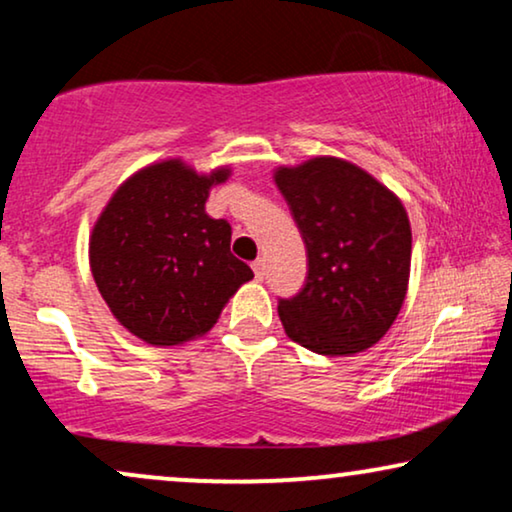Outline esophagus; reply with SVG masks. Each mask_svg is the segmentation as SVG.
<instances>
[{
  "mask_svg": "<svg viewBox=\"0 0 512 512\" xmlns=\"http://www.w3.org/2000/svg\"><path fill=\"white\" fill-rule=\"evenodd\" d=\"M251 268H254L256 279H263V277H265V261H263V258H256Z\"/></svg>",
  "mask_w": 512,
  "mask_h": 512,
  "instance_id": "34e87169",
  "label": "esophagus"
}]
</instances>
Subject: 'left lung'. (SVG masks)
<instances>
[{"label": "left lung", "instance_id": "obj_1", "mask_svg": "<svg viewBox=\"0 0 512 512\" xmlns=\"http://www.w3.org/2000/svg\"><path fill=\"white\" fill-rule=\"evenodd\" d=\"M275 184L307 249L305 286L277 305L286 335L324 356L373 347L408 293L412 233L403 202L333 156L277 167Z\"/></svg>", "mask_w": 512, "mask_h": 512}]
</instances>
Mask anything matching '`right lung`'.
Instances as JSON below:
<instances>
[{"label": "right lung", "instance_id": "right-lung-1", "mask_svg": "<svg viewBox=\"0 0 512 512\" xmlns=\"http://www.w3.org/2000/svg\"><path fill=\"white\" fill-rule=\"evenodd\" d=\"M228 167L198 174L181 158L153 163L111 195L90 235V270L104 303L139 340L184 345L216 324L254 279L230 254V223L205 212Z\"/></svg>", "mask_w": 512, "mask_h": 512}]
</instances>
